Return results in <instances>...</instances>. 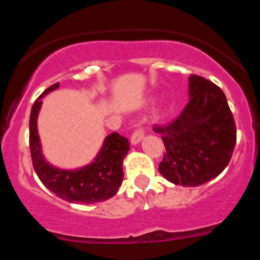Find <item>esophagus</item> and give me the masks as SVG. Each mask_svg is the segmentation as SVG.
I'll use <instances>...</instances> for the list:
<instances>
[{
  "label": "esophagus",
  "instance_id": "1",
  "mask_svg": "<svg viewBox=\"0 0 260 260\" xmlns=\"http://www.w3.org/2000/svg\"><path fill=\"white\" fill-rule=\"evenodd\" d=\"M143 137H144V130H143V127H138L137 130H135L134 133H133V135H132V138H130V141H132V144H138L139 143V142L142 141V139H143Z\"/></svg>",
  "mask_w": 260,
  "mask_h": 260
}]
</instances>
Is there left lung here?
<instances>
[{
    "label": "left lung",
    "mask_w": 260,
    "mask_h": 260,
    "mask_svg": "<svg viewBox=\"0 0 260 260\" xmlns=\"http://www.w3.org/2000/svg\"><path fill=\"white\" fill-rule=\"evenodd\" d=\"M190 100L173 122L155 126L165 150L158 172L169 182L199 186L229 164L236 146V123L220 87L199 75L189 78Z\"/></svg>",
    "instance_id": "obj_1"
}]
</instances>
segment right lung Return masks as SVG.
Wrapping results in <instances>:
<instances>
[{"label": "right lung", "instance_id": "obj_1", "mask_svg": "<svg viewBox=\"0 0 260 260\" xmlns=\"http://www.w3.org/2000/svg\"><path fill=\"white\" fill-rule=\"evenodd\" d=\"M53 84L41 93L32 105L29 116V151L32 165L40 181L47 189L63 201L74 203H98L112 198L122 183L123 157L130 146L125 137L112 133L105 138L102 150L93 162L79 169H59L47 161L41 152L38 133V114L41 108V98L58 88Z\"/></svg>", "mask_w": 260, "mask_h": 260}]
</instances>
